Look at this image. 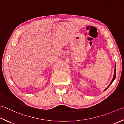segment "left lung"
Here are the masks:
<instances>
[{"label": "left lung", "mask_w": 124, "mask_h": 124, "mask_svg": "<svg viewBox=\"0 0 124 124\" xmlns=\"http://www.w3.org/2000/svg\"><path fill=\"white\" fill-rule=\"evenodd\" d=\"M116 66H115V68H114V76H113V79H112V81L111 82V83H110V84L105 89V91H106V90L108 88L110 85H111L112 84V83L113 82V81H114V80H115V78H116Z\"/></svg>", "instance_id": "1"}]
</instances>
